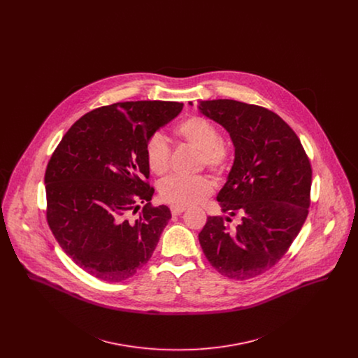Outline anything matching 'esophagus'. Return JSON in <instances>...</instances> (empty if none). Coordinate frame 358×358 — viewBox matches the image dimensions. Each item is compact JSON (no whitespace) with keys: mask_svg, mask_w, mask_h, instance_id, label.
Instances as JSON below:
<instances>
[{"mask_svg":"<svg viewBox=\"0 0 358 358\" xmlns=\"http://www.w3.org/2000/svg\"><path fill=\"white\" fill-rule=\"evenodd\" d=\"M171 215L178 216V215H181L182 212H185V208H184V206H174V205H171Z\"/></svg>","mask_w":358,"mask_h":358,"instance_id":"34e87169","label":"esophagus"}]
</instances>
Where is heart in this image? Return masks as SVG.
I'll return each instance as SVG.
<instances>
[{
  "label": "heart",
  "instance_id": "1",
  "mask_svg": "<svg viewBox=\"0 0 358 358\" xmlns=\"http://www.w3.org/2000/svg\"><path fill=\"white\" fill-rule=\"evenodd\" d=\"M177 138L200 150V166L224 177L231 171L235 159L234 149L222 141L219 129L201 117H190L182 120L174 130ZM146 161L152 171L164 176L171 171V152L166 139L153 134L146 143ZM213 192V182L206 176L181 177L171 176L159 185V196L165 203L174 206L199 204Z\"/></svg>",
  "mask_w": 358,
  "mask_h": 358
}]
</instances>
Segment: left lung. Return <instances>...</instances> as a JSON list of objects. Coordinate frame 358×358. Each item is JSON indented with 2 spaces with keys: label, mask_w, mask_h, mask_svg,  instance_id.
<instances>
[{
  "label": "left lung",
  "mask_w": 358,
  "mask_h": 358,
  "mask_svg": "<svg viewBox=\"0 0 358 358\" xmlns=\"http://www.w3.org/2000/svg\"><path fill=\"white\" fill-rule=\"evenodd\" d=\"M235 145V162L217 200L240 222L209 216L199 240L219 273L245 280L266 273L286 252L306 222L311 164L295 131L271 110L217 99L200 104Z\"/></svg>",
  "instance_id": "8db88e82"
}]
</instances>
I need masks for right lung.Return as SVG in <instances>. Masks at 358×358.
Wrapping results in <instances>:
<instances>
[{"mask_svg":"<svg viewBox=\"0 0 358 358\" xmlns=\"http://www.w3.org/2000/svg\"><path fill=\"white\" fill-rule=\"evenodd\" d=\"M182 103L120 102L76 120L45 171L47 222L63 251L85 273L120 282L153 255L171 217L154 206L146 143ZM143 203L142 210L138 205Z\"/></svg>","mask_w":358,"mask_h":358,"instance_id":"obj_1","label":"right lung"}]
</instances>
